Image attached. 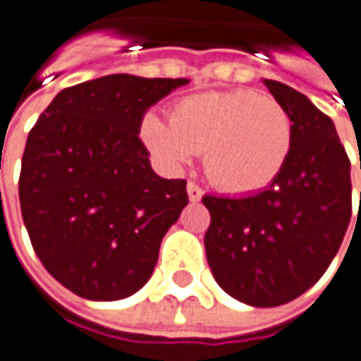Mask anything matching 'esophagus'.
<instances>
[{
    "instance_id": "34e87169",
    "label": "esophagus",
    "mask_w": 361,
    "mask_h": 361,
    "mask_svg": "<svg viewBox=\"0 0 361 361\" xmlns=\"http://www.w3.org/2000/svg\"><path fill=\"white\" fill-rule=\"evenodd\" d=\"M187 192H189V199L192 201V203L201 201V197H203V189H201L197 183H192V180L187 185Z\"/></svg>"
}]
</instances>
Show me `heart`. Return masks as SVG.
<instances>
[{"label": "heart", "mask_w": 361, "mask_h": 361, "mask_svg": "<svg viewBox=\"0 0 361 361\" xmlns=\"http://www.w3.org/2000/svg\"><path fill=\"white\" fill-rule=\"evenodd\" d=\"M140 137L171 166L205 152V172L219 189L256 192L286 166L293 119L280 101L252 89L211 91L176 101L171 123L148 114Z\"/></svg>", "instance_id": "heart-1"}]
</instances>
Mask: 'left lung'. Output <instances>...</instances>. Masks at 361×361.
<instances>
[{
	"instance_id": "obj_1",
	"label": "left lung",
	"mask_w": 361,
	"mask_h": 361,
	"mask_svg": "<svg viewBox=\"0 0 361 361\" xmlns=\"http://www.w3.org/2000/svg\"><path fill=\"white\" fill-rule=\"evenodd\" d=\"M264 85L293 119L288 162L260 192L203 197L211 213L205 252L227 295L252 307H279L329 268L352 219V178L331 118L284 82Z\"/></svg>"
}]
</instances>
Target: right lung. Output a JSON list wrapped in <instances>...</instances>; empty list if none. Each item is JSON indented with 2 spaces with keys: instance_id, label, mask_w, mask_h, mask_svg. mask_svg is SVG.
Here are the masks:
<instances>
[{
  "instance_id": "1",
  "label": "right lung",
  "mask_w": 361,
  "mask_h": 361,
  "mask_svg": "<svg viewBox=\"0 0 361 361\" xmlns=\"http://www.w3.org/2000/svg\"><path fill=\"white\" fill-rule=\"evenodd\" d=\"M187 79L107 75L63 89L30 130L20 207L32 247L68 290L118 300L152 276L187 180L162 178L140 140L148 107Z\"/></svg>"
}]
</instances>
